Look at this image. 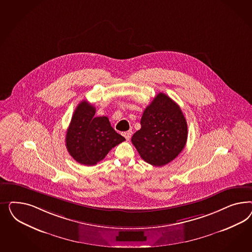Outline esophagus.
Returning a JSON list of instances; mask_svg holds the SVG:
<instances>
[{"instance_id":"34e87169","label":"esophagus","mask_w":252,"mask_h":252,"mask_svg":"<svg viewBox=\"0 0 252 252\" xmlns=\"http://www.w3.org/2000/svg\"><path fill=\"white\" fill-rule=\"evenodd\" d=\"M131 135H132V131H126V132L123 133V136L126 137L127 140L131 137Z\"/></svg>"}]
</instances>
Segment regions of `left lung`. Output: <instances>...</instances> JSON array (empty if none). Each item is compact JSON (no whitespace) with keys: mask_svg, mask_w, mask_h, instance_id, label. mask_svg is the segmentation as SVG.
I'll use <instances>...</instances> for the list:
<instances>
[{"mask_svg":"<svg viewBox=\"0 0 252 252\" xmlns=\"http://www.w3.org/2000/svg\"><path fill=\"white\" fill-rule=\"evenodd\" d=\"M141 128L131 141L140 157L154 166L176 159L188 139V125L180 107L160 92L147 106L140 120Z\"/></svg>","mask_w":252,"mask_h":252,"instance_id":"8db88e82","label":"left lung"}]
</instances>
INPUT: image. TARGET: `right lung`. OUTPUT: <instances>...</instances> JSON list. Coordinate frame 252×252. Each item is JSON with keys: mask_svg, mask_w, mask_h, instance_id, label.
<instances>
[{"mask_svg": "<svg viewBox=\"0 0 252 252\" xmlns=\"http://www.w3.org/2000/svg\"><path fill=\"white\" fill-rule=\"evenodd\" d=\"M96 108L82 100L73 114L65 137L69 154L84 165H95L126 140L116 133L106 116L95 117Z\"/></svg>", "mask_w": 252, "mask_h": 252, "instance_id": "obj_1", "label": "right lung"}]
</instances>
